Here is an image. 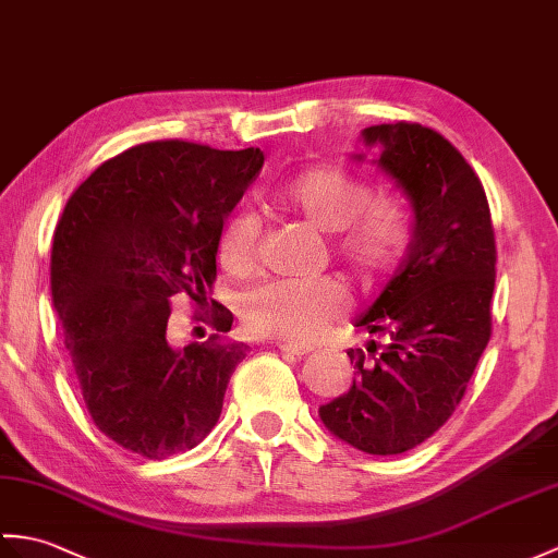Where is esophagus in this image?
Listing matches in <instances>:
<instances>
[{
	"label": "esophagus",
	"mask_w": 558,
	"mask_h": 558,
	"mask_svg": "<svg viewBox=\"0 0 558 558\" xmlns=\"http://www.w3.org/2000/svg\"><path fill=\"white\" fill-rule=\"evenodd\" d=\"M278 349L284 354H294V356H306L314 352L308 344H296V342H278Z\"/></svg>",
	"instance_id": "34e87169"
}]
</instances>
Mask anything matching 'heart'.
<instances>
[{
	"mask_svg": "<svg viewBox=\"0 0 558 558\" xmlns=\"http://www.w3.org/2000/svg\"><path fill=\"white\" fill-rule=\"evenodd\" d=\"M276 199L308 226L332 235V250L361 278H375L395 264L407 242V216L397 202H371L364 178L340 166H316L280 183ZM258 220L250 211L230 216L218 232V262L235 276L254 266ZM347 292L340 280L318 276L270 280L240 302L250 332L304 342L342 314Z\"/></svg>",
	"mask_w": 558,
	"mask_h": 558,
	"instance_id": "b5f03b06",
	"label": "heart"
}]
</instances>
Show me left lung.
<instances>
[{
    "instance_id": "8db88e82",
    "label": "left lung",
    "mask_w": 558,
    "mask_h": 558,
    "mask_svg": "<svg viewBox=\"0 0 558 558\" xmlns=\"http://www.w3.org/2000/svg\"><path fill=\"white\" fill-rule=\"evenodd\" d=\"M373 163L411 206L407 262L354 318L385 335L349 349L352 387L318 409L328 430L359 451H409L447 423L489 342L495 292V230L481 180L459 149L418 123H383L361 131Z\"/></svg>"
}]
</instances>
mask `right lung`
Segmentation results:
<instances>
[{
	"label": "right lung",
	"mask_w": 558,
	"mask_h": 558,
	"mask_svg": "<svg viewBox=\"0 0 558 558\" xmlns=\"http://www.w3.org/2000/svg\"><path fill=\"white\" fill-rule=\"evenodd\" d=\"M262 149L147 142L77 187L51 242V296L85 407L128 451L163 459L197 447L223 409L247 344L173 347L171 300L206 302L218 232L262 171ZM211 326L232 314L216 306Z\"/></svg>",
	"instance_id": "obj_1"
}]
</instances>
